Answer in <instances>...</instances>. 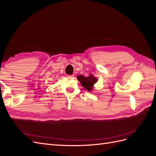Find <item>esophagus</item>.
<instances>
[{"instance_id": "obj_1", "label": "esophagus", "mask_w": 156, "mask_h": 156, "mask_svg": "<svg viewBox=\"0 0 156 156\" xmlns=\"http://www.w3.org/2000/svg\"><path fill=\"white\" fill-rule=\"evenodd\" d=\"M68 77L69 78H73V77H74V75H68Z\"/></svg>"}]
</instances>
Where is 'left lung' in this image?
Returning <instances> with one entry per match:
<instances>
[{
	"label": "left lung",
	"instance_id": "left-lung-1",
	"mask_svg": "<svg viewBox=\"0 0 156 156\" xmlns=\"http://www.w3.org/2000/svg\"><path fill=\"white\" fill-rule=\"evenodd\" d=\"M79 81L81 83V85L88 91L92 90L93 84H95L97 81V78L94 77L92 75H90L88 77H84L83 75H78L77 77Z\"/></svg>",
	"mask_w": 156,
	"mask_h": 156
}]
</instances>
